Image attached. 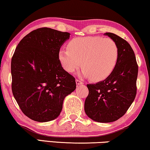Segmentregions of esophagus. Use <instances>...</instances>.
Instances as JSON below:
<instances>
[{"instance_id":"34e87169","label":"esophagus","mask_w":150,"mask_h":150,"mask_svg":"<svg viewBox=\"0 0 150 150\" xmlns=\"http://www.w3.org/2000/svg\"><path fill=\"white\" fill-rule=\"evenodd\" d=\"M76 84L77 85V86H79V85H82L83 84H84V82L83 81H81V80H79V79H76Z\"/></svg>"}]
</instances>
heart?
<instances>
[{
  "mask_svg": "<svg viewBox=\"0 0 150 150\" xmlns=\"http://www.w3.org/2000/svg\"><path fill=\"white\" fill-rule=\"evenodd\" d=\"M118 54V47L111 39L85 37L73 39L70 41L69 48L60 49L59 59L68 73H74L81 65L84 76L100 81L112 73Z\"/></svg>",
  "mask_w": 150,
  "mask_h": 150,
  "instance_id": "1",
  "label": "heart"
}]
</instances>
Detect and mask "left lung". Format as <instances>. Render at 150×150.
<instances>
[{"label": "left lung", "instance_id": "left-lung-1", "mask_svg": "<svg viewBox=\"0 0 150 150\" xmlns=\"http://www.w3.org/2000/svg\"><path fill=\"white\" fill-rule=\"evenodd\" d=\"M116 43L118 59L112 73L105 80L87 84L88 97L84 103L87 116L98 122H111L125 115L136 95L138 68L131 45L111 33L104 34Z\"/></svg>", "mask_w": 150, "mask_h": 150}]
</instances>
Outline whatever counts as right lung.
Here are the masks:
<instances>
[{"mask_svg":"<svg viewBox=\"0 0 150 150\" xmlns=\"http://www.w3.org/2000/svg\"><path fill=\"white\" fill-rule=\"evenodd\" d=\"M71 34L48 28L24 37L11 62L13 96L26 116L40 122L57 118L64 98L76 88L75 79L62 66L60 48Z\"/></svg>","mask_w":150,"mask_h":150,"instance_id":"add662e5","label":"right lung"}]
</instances>
